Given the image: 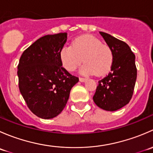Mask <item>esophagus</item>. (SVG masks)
Instances as JSON below:
<instances>
[{
	"label": "esophagus",
	"mask_w": 153,
	"mask_h": 153,
	"mask_svg": "<svg viewBox=\"0 0 153 153\" xmlns=\"http://www.w3.org/2000/svg\"><path fill=\"white\" fill-rule=\"evenodd\" d=\"M86 80V78H79V81H81V82H84Z\"/></svg>",
	"instance_id": "esophagus-1"
}]
</instances>
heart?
<instances>
[{
  "label": "heart",
  "instance_id": "obj_1",
  "mask_svg": "<svg viewBox=\"0 0 153 153\" xmlns=\"http://www.w3.org/2000/svg\"><path fill=\"white\" fill-rule=\"evenodd\" d=\"M60 59L63 67L73 72L81 63H85L81 69L84 75L95 74L98 76L107 74L114 62V52L107 44H102L92 35H83L74 40L71 46H64L60 50Z\"/></svg>",
  "mask_w": 153,
  "mask_h": 153
}]
</instances>
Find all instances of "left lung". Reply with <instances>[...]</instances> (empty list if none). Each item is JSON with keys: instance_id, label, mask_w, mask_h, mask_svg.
Returning a JSON list of instances; mask_svg holds the SVG:
<instances>
[{"instance_id": "obj_1", "label": "left lung", "mask_w": 153, "mask_h": 153, "mask_svg": "<svg viewBox=\"0 0 153 153\" xmlns=\"http://www.w3.org/2000/svg\"><path fill=\"white\" fill-rule=\"evenodd\" d=\"M114 52L111 72L98 81L93 101L98 107L115 111L128 104L133 95L137 78L135 56L128 44L115 37L100 32Z\"/></svg>"}]
</instances>
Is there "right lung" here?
Instances as JSON below:
<instances>
[{
    "mask_svg": "<svg viewBox=\"0 0 153 153\" xmlns=\"http://www.w3.org/2000/svg\"><path fill=\"white\" fill-rule=\"evenodd\" d=\"M67 34L47 35L23 52L18 65L20 92L31 112L44 119L59 115L78 77L62 67L59 53Z\"/></svg>",
    "mask_w": 153,
    "mask_h": 153,
    "instance_id": "add662e5",
    "label": "right lung"
}]
</instances>
